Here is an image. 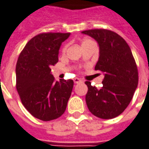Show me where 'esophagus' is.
Listing matches in <instances>:
<instances>
[{"label": "esophagus", "mask_w": 149, "mask_h": 149, "mask_svg": "<svg viewBox=\"0 0 149 149\" xmlns=\"http://www.w3.org/2000/svg\"><path fill=\"white\" fill-rule=\"evenodd\" d=\"M73 81H74L75 84H79V83H81V82H83V80H80V79H79V78H74V80H73Z\"/></svg>", "instance_id": "1"}]
</instances>
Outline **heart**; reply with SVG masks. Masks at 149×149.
Returning <instances> with one entry per match:
<instances>
[{
    "mask_svg": "<svg viewBox=\"0 0 149 149\" xmlns=\"http://www.w3.org/2000/svg\"><path fill=\"white\" fill-rule=\"evenodd\" d=\"M89 41L90 40H84L83 42H82V44H84V43H85V42H89Z\"/></svg>",
    "mask_w": 149,
    "mask_h": 149,
    "instance_id": "1",
    "label": "heart"
}]
</instances>
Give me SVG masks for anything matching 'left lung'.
Wrapping results in <instances>:
<instances>
[{"mask_svg":"<svg viewBox=\"0 0 149 149\" xmlns=\"http://www.w3.org/2000/svg\"><path fill=\"white\" fill-rule=\"evenodd\" d=\"M99 44L100 56L95 69L103 72L100 88L86 81L85 100L91 114L102 119H111L125 111L138 84V72L127 42L117 33L105 29L84 31Z\"/></svg>","mask_w":149,"mask_h":149,"instance_id":"left-lung-1","label":"left lung"}]
</instances>
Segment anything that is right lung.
Returning <instances> with one entry per match:
<instances>
[{
  "label": "right lung",
  "mask_w": 149,
  "mask_h": 149,
  "mask_svg": "<svg viewBox=\"0 0 149 149\" xmlns=\"http://www.w3.org/2000/svg\"><path fill=\"white\" fill-rule=\"evenodd\" d=\"M70 33H42L26 44L16 63V89L30 114L42 121L64 114L73 80L55 81L50 67L58 61L61 45Z\"/></svg>",
  "instance_id": "add662e5"
}]
</instances>
